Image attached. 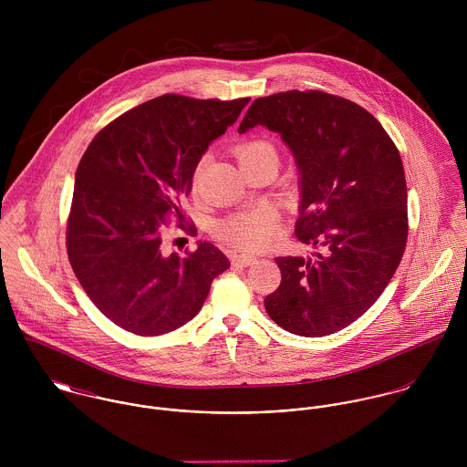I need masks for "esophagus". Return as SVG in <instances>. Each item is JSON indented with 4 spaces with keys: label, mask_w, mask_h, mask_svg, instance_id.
Segmentation results:
<instances>
[{
    "label": "esophagus",
    "mask_w": 467,
    "mask_h": 467,
    "mask_svg": "<svg viewBox=\"0 0 467 467\" xmlns=\"http://www.w3.org/2000/svg\"><path fill=\"white\" fill-rule=\"evenodd\" d=\"M255 263H257V259L252 255H234L232 257L234 266H254Z\"/></svg>",
    "instance_id": "esophagus-1"
}]
</instances>
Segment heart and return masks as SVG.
<instances>
[{
	"label": "heart",
	"instance_id": "obj_1",
	"mask_svg": "<svg viewBox=\"0 0 467 467\" xmlns=\"http://www.w3.org/2000/svg\"><path fill=\"white\" fill-rule=\"evenodd\" d=\"M235 156L241 165H248L252 161H259L263 158H275L276 149L267 138H248L235 147ZM200 163L192 174V185L198 187L201 180ZM278 234V215L266 206L250 208L239 213H234L215 224V235L224 241L226 244L246 250L257 252L266 248L269 243L275 241Z\"/></svg>",
	"mask_w": 467,
	"mask_h": 467
}]
</instances>
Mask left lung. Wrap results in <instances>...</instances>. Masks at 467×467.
I'll return each mask as SVG.
<instances>
[{
	"label": "left lung",
	"instance_id": "obj_1",
	"mask_svg": "<svg viewBox=\"0 0 467 467\" xmlns=\"http://www.w3.org/2000/svg\"><path fill=\"white\" fill-rule=\"evenodd\" d=\"M257 124L291 147L302 172L295 235L322 246L313 261L276 257L280 285L269 318L298 336L337 333L381 296L408 241L406 180L400 150L361 106L320 89L254 100L239 133Z\"/></svg>",
	"mask_w": 467,
	"mask_h": 467
}]
</instances>
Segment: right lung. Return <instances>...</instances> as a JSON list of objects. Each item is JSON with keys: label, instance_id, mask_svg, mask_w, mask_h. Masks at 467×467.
Here are the masks:
<instances>
[{"label": "right lung", "instance_id": "right-lung-1", "mask_svg": "<svg viewBox=\"0 0 467 467\" xmlns=\"http://www.w3.org/2000/svg\"><path fill=\"white\" fill-rule=\"evenodd\" d=\"M248 100L167 93L126 111L88 145L67 213V259L89 300L124 331L180 329L200 313L212 280L230 267L210 243L171 257L160 244L169 219L185 217L182 200L201 154Z\"/></svg>", "mask_w": 467, "mask_h": 467}]
</instances>
